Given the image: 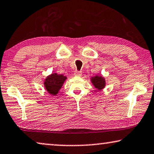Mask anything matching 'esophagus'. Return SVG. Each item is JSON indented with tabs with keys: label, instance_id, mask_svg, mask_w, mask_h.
I'll return each mask as SVG.
<instances>
[{
	"label": "esophagus",
	"instance_id": "34e87169",
	"mask_svg": "<svg viewBox=\"0 0 154 154\" xmlns=\"http://www.w3.org/2000/svg\"><path fill=\"white\" fill-rule=\"evenodd\" d=\"M82 72L81 71H79V70H76L75 72V75H76V76H81L82 75Z\"/></svg>",
	"mask_w": 154,
	"mask_h": 154
}]
</instances>
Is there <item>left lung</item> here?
<instances>
[{"mask_svg":"<svg viewBox=\"0 0 154 154\" xmlns=\"http://www.w3.org/2000/svg\"><path fill=\"white\" fill-rule=\"evenodd\" d=\"M91 82L95 86V87L99 90L103 89L105 86V81L102 77L96 76L94 77H92Z\"/></svg>","mask_w":154,"mask_h":154,"instance_id":"obj_1","label":"left lung"}]
</instances>
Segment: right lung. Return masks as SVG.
<instances>
[{"label": "right lung", "mask_w": 154, "mask_h": 154, "mask_svg": "<svg viewBox=\"0 0 154 154\" xmlns=\"http://www.w3.org/2000/svg\"><path fill=\"white\" fill-rule=\"evenodd\" d=\"M66 79V77L63 76L62 75H58L55 73L49 75L45 81V88L50 94L56 95L60 89Z\"/></svg>", "instance_id": "right-lung-1"}]
</instances>
